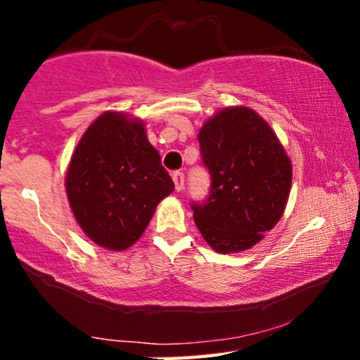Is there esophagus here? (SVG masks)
I'll list each match as a JSON object with an SVG mask.
<instances>
[{
	"label": "esophagus",
	"instance_id": "34e87169",
	"mask_svg": "<svg viewBox=\"0 0 360 360\" xmlns=\"http://www.w3.org/2000/svg\"><path fill=\"white\" fill-rule=\"evenodd\" d=\"M172 181H174L176 191H183V188H184V172H181V171L172 172Z\"/></svg>",
	"mask_w": 360,
	"mask_h": 360
}]
</instances>
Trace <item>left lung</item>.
<instances>
[{"label": "left lung", "instance_id": "8db88e82", "mask_svg": "<svg viewBox=\"0 0 360 360\" xmlns=\"http://www.w3.org/2000/svg\"><path fill=\"white\" fill-rule=\"evenodd\" d=\"M198 140L212 183L205 201H191L196 226L220 254L250 249L286 208L291 160L271 127L245 106L214 115Z\"/></svg>", "mask_w": 360, "mask_h": 360}]
</instances>
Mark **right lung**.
Here are the masks:
<instances>
[{"mask_svg":"<svg viewBox=\"0 0 360 360\" xmlns=\"http://www.w3.org/2000/svg\"><path fill=\"white\" fill-rule=\"evenodd\" d=\"M65 189L74 217L91 240L125 250L142 237L174 183L142 122L108 111L77 143Z\"/></svg>","mask_w":360,"mask_h":360,"instance_id":"1","label":"right lung"}]
</instances>
